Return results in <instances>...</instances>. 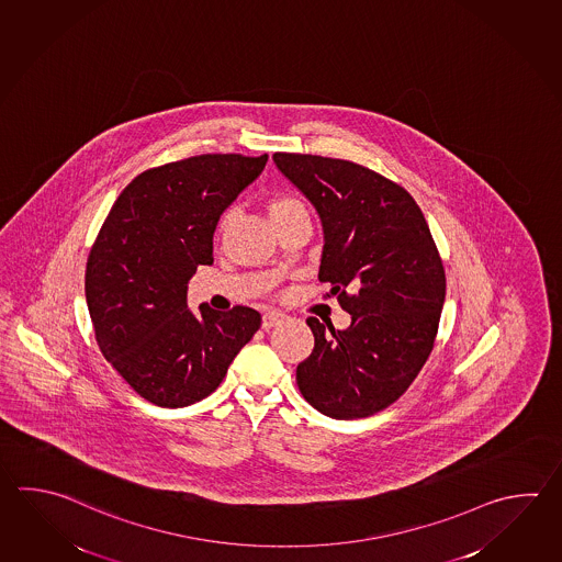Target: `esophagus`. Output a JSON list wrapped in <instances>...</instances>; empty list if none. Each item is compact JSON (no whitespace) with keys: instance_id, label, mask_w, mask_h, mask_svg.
<instances>
[{"instance_id":"34e87169","label":"esophagus","mask_w":562,"mask_h":562,"mask_svg":"<svg viewBox=\"0 0 562 562\" xmlns=\"http://www.w3.org/2000/svg\"><path fill=\"white\" fill-rule=\"evenodd\" d=\"M286 321V314H282V312H278V310H268L266 314L262 316V328H272L276 324H280V322Z\"/></svg>"}]
</instances>
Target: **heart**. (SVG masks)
Here are the masks:
<instances>
[{"label":"heart","instance_id":"heart-1","mask_svg":"<svg viewBox=\"0 0 562 562\" xmlns=\"http://www.w3.org/2000/svg\"><path fill=\"white\" fill-rule=\"evenodd\" d=\"M266 207H268V216L274 222V226L276 224H280V222H284V220L292 218V216H300V214L308 216L306 206L300 202L299 198H294V195H274V198L268 200V206ZM228 224L229 212H226V214L220 218V234L226 232Z\"/></svg>","mask_w":562,"mask_h":562}]
</instances>
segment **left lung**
Wrapping results in <instances>:
<instances>
[{"label":"left lung","mask_w":562,"mask_h":562,"mask_svg":"<svg viewBox=\"0 0 562 562\" xmlns=\"http://www.w3.org/2000/svg\"><path fill=\"white\" fill-rule=\"evenodd\" d=\"M278 170L316 207L322 282L352 322L310 316L312 355L296 368L306 401L330 418H367L413 384L432 352L447 294L423 212L398 183L348 160L276 151Z\"/></svg>","instance_id":"obj_1"}]
</instances>
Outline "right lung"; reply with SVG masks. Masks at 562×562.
<instances>
[{
	"mask_svg": "<svg viewBox=\"0 0 562 562\" xmlns=\"http://www.w3.org/2000/svg\"><path fill=\"white\" fill-rule=\"evenodd\" d=\"M268 154H204L136 176L117 195L86 266V300L103 358L142 398L182 408L210 396L262 324L248 306L188 308V282L214 262L224 210Z\"/></svg>",
	"mask_w": 562,
	"mask_h": 562,
	"instance_id": "1",
	"label": "right lung"
}]
</instances>
